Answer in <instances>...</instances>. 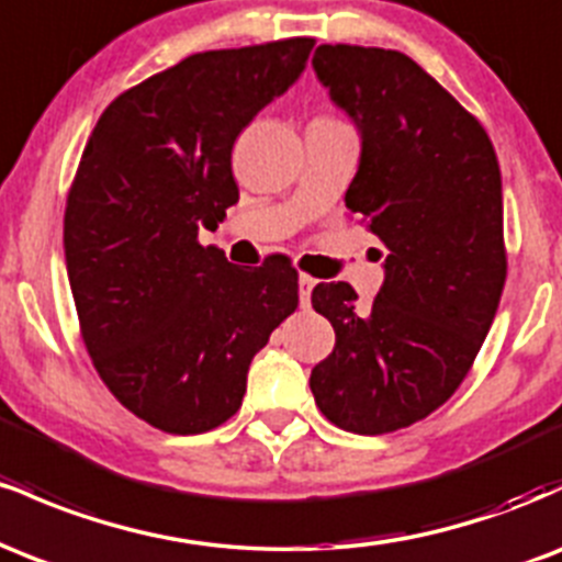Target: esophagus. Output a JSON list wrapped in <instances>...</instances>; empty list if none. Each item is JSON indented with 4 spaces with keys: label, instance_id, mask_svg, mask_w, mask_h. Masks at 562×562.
Instances as JSON below:
<instances>
[{
    "label": "esophagus",
    "instance_id": "34e87169",
    "mask_svg": "<svg viewBox=\"0 0 562 562\" xmlns=\"http://www.w3.org/2000/svg\"><path fill=\"white\" fill-rule=\"evenodd\" d=\"M317 285V280H314L312 274H301L299 277V295H301V306L308 308V303H312V290Z\"/></svg>",
    "mask_w": 562,
    "mask_h": 562
}]
</instances>
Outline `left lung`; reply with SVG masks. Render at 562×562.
I'll list each match as a JSON object with an SVG mask.
<instances>
[{"label": "left lung", "instance_id": "left-lung-1", "mask_svg": "<svg viewBox=\"0 0 562 562\" xmlns=\"http://www.w3.org/2000/svg\"><path fill=\"white\" fill-rule=\"evenodd\" d=\"M312 66L362 134L348 214L389 256L370 308L348 282L314 288L335 348L308 385L338 428L393 434L449 402L494 322L507 277L499 160L481 121L404 53L319 44Z\"/></svg>", "mask_w": 562, "mask_h": 562}]
</instances>
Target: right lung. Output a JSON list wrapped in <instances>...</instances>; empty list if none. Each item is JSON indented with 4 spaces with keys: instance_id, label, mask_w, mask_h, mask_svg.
Listing matches in <instances>:
<instances>
[{
    "instance_id": "1",
    "label": "right lung",
    "mask_w": 562,
    "mask_h": 562,
    "mask_svg": "<svg viewBox=\"0 0 562 562\" xmlns=\"http://www.w3.org/2000/svg\"><path fill=\"white\" fill-rule=\"evenodd\" d=\"M312 47L295 36L184 57L115 97L83 147L63 218L81 338L108 391L164 434L227 423L254 357L299 306L288 256L235 267L198 229L237 203L235 139Z\"/></svg>"
}]
</instances>
